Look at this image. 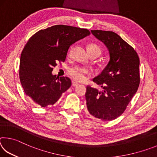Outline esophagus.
Segmentation results:
<instances>
[{"instance_id": "1", "label": "esophagus", "mask_w": 157, "mask_h": 157, "mask_svg": "<svg viewBox=\"0 0 157 157\" xmlns=\"http://www.w3.org/2000/svg\"><path fill=\"white\" fill-rule=\"evenodd\" d=\"M78 85H79V83H78V82H74V81H73V82H72V86H78Z\"/></svg>"}]
</instances>
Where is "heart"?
I'll return each instance as SVG.
<instances>
[{
	"label": "heart",
	"mask_w": 157,
	"mask_h": 157,
	"mask_svg": "<svg viewBox=\"0 0 157 157\" xmlns=\"http://www.w3.org/2000/svg\"><path fill=\"white\" fill-rule=\"evenodd\" d=\"M72 51V48L70 50V54ZM88 51L89 54H96L98 56H99L101 53V48L98 45L95 44H91L88 46ZM91 73L90 69L83 66H76L69 68L68 74L73 79L77 81H84L86 79V76Z\"/></svg>",
	"instance_id": "obj_1"
}]
</instances>
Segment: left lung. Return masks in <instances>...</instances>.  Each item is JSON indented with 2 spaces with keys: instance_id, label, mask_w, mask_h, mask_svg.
<instances>
[{
  "instance_id": "obj_1",
  "label": "left lung",
  "mask_w": 157,
  "mask_h": 157,
  "mask_svg": "<svg viewBox=\"0 0 157 157\" xmlns=\"http://www.w3.org/2000/svg\"><path fill=\"white\" fill-rule=\"evenodd\" d=\"M109 52L108 64L93 81L102 87L86 86L85 94L89 112L102 121L120 116L136 94L140 84L139 57L135 50L116 33L91 30Z\"/></svg>"
}]
</instances>
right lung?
Here are the masks:
<instances>
[{
	"mask_svg": "<svg viewBox=\"0 0 157 157\" xmlns=\"http://www.w3.org/2000/svg\"><path fill=\"white\" fill-rule=\"evenodd\" d=\"M89 34L87 29L57 25L30 37L21 55L19 78L25 94L34 104L53 105L69 89L71 79L53 75V67L64 62L71 45Z\"/></svg>",
	"mask_w": 157,
	"mask_h": 157,
	"instance_id": "right-lung-1",
	"label": "right lung"
}]
</instances>
